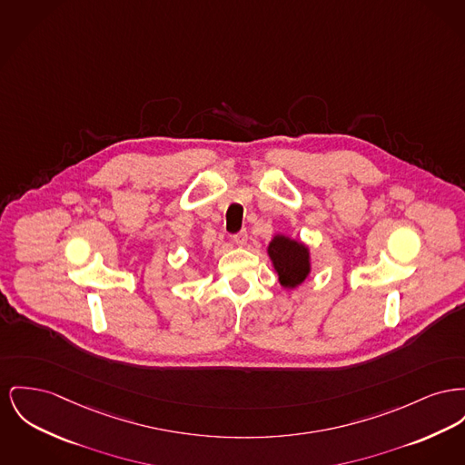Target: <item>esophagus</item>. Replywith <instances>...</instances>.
<instances>
[{"label":"esophagus","instance_id":"34e87169","mask_svg":"<svg viewBox=\"0 0 465 465\" xmlns=\"http://www.w3.org/2000/svg\"><path fill=\"white\" fill-rule=\"evenodd\" d=\"M232 241H233V244L235 246H246L247 244V232L246 230H241L239 233H235L233 237H232Z\"/></svg>","mask_w":465,"mask_h":465}]
</instances>
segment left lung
<instances>
[{
    "mask_svg": "<svg viewBox=\"0 0 465 465\" xmlns=\"http://www.w3.org/2000/svg\"><path fill=\"white\" fill-rule=\"evenodd\" d=\"M269 256L279 282L284 288H297L311 272L309 247L286 235H275L269 244Z\"/></svg>",
    "mask_w": 465,
    "mask_h": 465,
    "instance_id": "8db88e82",
    "label": "left lung"
}]
</instances>
